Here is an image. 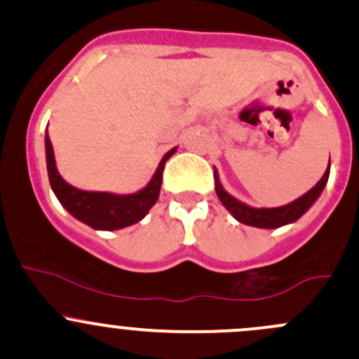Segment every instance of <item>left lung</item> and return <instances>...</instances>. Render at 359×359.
Returning <instances> with one entry per match:
<instances>
[{
    "label": "left lung",
    "instance_id": "left-lung-1",
    "mask_svg": "<svg viewBox=\"0 0 359 359\" xmlns=\"http://www.w3.org/2000/svg\"><path fill=\"white\" fill-rule=\"evenodd\" d=\"M213 175H215L217 196H219L220 203L226 206L227 212H229L238 222L247 224V226L252 227H260V229H276V227L287 226V224L299 220L300 217L314 205V201L320 198L325 186H327L328 177H330V161H328V168L325 170L320 182H318L313 189H309L306 194L297 198L295 201L283 206H276V208H255V206H250L247 203L236 200V198L231 196V194L222 187L217 168L215 172H213Z\"/></svg>",
    "mask_w": 359,
    "mask_h": 359
}]
</instances>
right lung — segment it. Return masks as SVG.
<instances>
[{
    "instance_id": "1",
    "label": "right lung",
    "mask_w": 359,
    "mask_h": 359,
    "mask_svg": "<svg viewBox=\"0 0 359 359\" xmlns=\"http://www.w3.org/2000/svg\"><path fill=\"white\" fill-rule=\"evenodd\" d=\"M175 151L177 147H173L161 158L153 179L147 182L146 187H142L137 193H100V191L78 189V187L71 186L62 179V175L57 170L52 140H50L48 133L45 135L46 170H48L50 186H52L57 200L74 219L97 231L123 229V227L137 224L149 213V210L153 208L154 203L159 198L165 163L175 154Z\"/></svg>"
}]
</instances>
